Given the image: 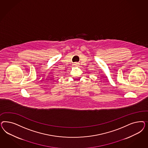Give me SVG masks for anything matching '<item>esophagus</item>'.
Returning a JSON list of instances; mask_svg holds the SVG:
<instances>
[{
    "instance_id": "34e87169",
    "label": "esophagus",
    "mask_w": 148,
    "mask_h": 148,
    "mask_svg": "<svg viewBox=\"0 0 148 148\" xmlns=\"http://www.w3.org/2000/svg\"><path fill=\"white\" fill-rule=\"evenodd\" d=\"M78 64H79V63L77 62L74 63V64H73L74 66H78Z\"/></svg>"
}]
</instances>
